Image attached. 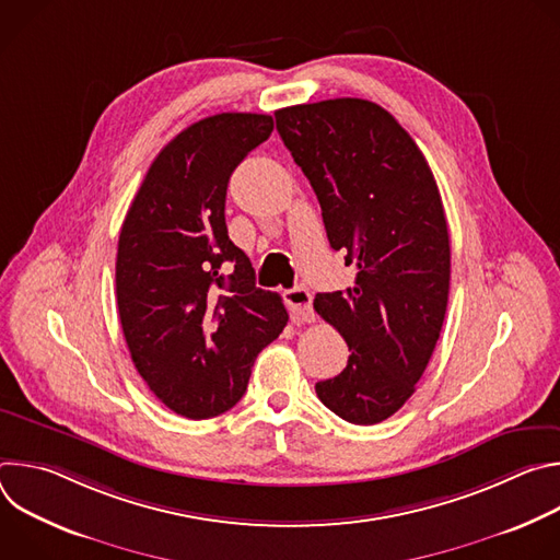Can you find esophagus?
I'll list each match as a JSON object with an SVG mask.
<instances>
[{
	"mask_svg": "<svg viewBox=\"0 0 560 560\" xmlns=\"http://www.w3.org/2000/svg\"><path fill=\"white\" fill-rule=\"evenodd\" d=\"M283 301L288 305V312L292 316V322L296 324H307L314 322V310H312V294L307 288L296 285L283 292Z\"/></svg>",
	"mask_w": 560,
	"mask_h": 560,
	"instance_id": "obj_1",
	"label": "esophagus"
}]
</instances>
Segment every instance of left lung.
Listing matches in <instances>:
<instances>
[{
	"mask_svg": "<svg viewBox=\"0 0 560 560\" xmlns=\"http://www.w3.org/2000/svg\"><path fill=\"white\" fill-rule=\"evenodd\" d=\"M275 119L330 246L357 266L352 288L314 299L352 350L316 396L348 423H381L415 394L443 328L450 234L439 186L415 139L374 102L301 104Z\"/></svg>",
	"mask_w": 560,
	"mask_h": 560,
	"instance_id": "1",
	"label": "left lung"
}]
</instances>
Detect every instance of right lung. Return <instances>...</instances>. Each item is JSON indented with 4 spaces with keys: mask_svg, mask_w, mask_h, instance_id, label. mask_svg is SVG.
<instances>
[{
    "mask_svg": "<svg viewBox=\"0 0 560 560\" xmlns=\"http://www.w3.org/2000/svg\"><path fill=\"white\" fill-rule=\"evenodd\" d=\"M272 128L270 115L221 113L182 130L154 156L119 232L117 307L132 363L186 419L230 410L288 324L225 228L230 175Z\"/></svg>",
    "mask_w": 560,
    "mask_h": 560,
    "instance_id": "add662e5",
    "label": "right lung"
}]
</instances>
